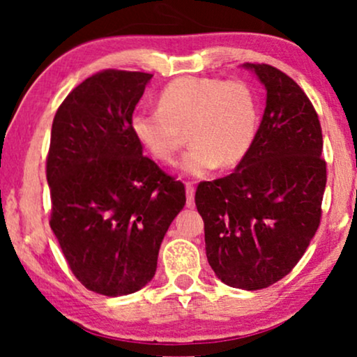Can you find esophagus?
Segmentation results:
<instances>
[{
  "instance_id": "1",
  "label": "esophagus",
  "mask_w": 357,
  "mask_h": 357,
  "mask_svg": "<svg viewBox=\"0 0 357 357\" xmlns=\"http://www.w3.org/2000/svg\"><path fill=\"white\" fill-rule=\"evenodd\" d=\"M185 192H187V207H194V195H195V187L194 183L187 182L185 183Z\"/></svg>"
}]
</instances>
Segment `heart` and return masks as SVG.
I'll list each match as a JSON object with an SVG mask.
<instances>
[{
  "label": "heart",
  "mask_w": 357,
  "mask_h": 357,
  "mask_svg": "<svg viewBox=\"0 0 357 357\" xmlns=\"http://www.w3.org/2000/svg\"><path fill=\"white\" fill-rule=\"evenodd\" d=\"M133 135L155 160L172 163L187 140L192 146L180 170L202 177L217 167L241 163L259 125L255 93L241 79L182 77L163 86L158 108L133 113Z\"/></svg>",
  "instance_id": "1"
}]
</instances>
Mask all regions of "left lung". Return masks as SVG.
Wrapping results in <instances>:
<instances>
[{
  "label": "left lung",
  "mask_w": 357,
  "mask_h": 357,
  "mask_svg": "<svg viewBox=\"0 0 357 357\" xmlns=\"http://www.w3.org/2000/svg\"><path fill=\"white\" fill-rule=\"evenodd\" d=\"M244 66L267 90L262 121L232 174L199 183L195 205L217 278L257 291L286 278L316 236L328 174L319 116L303 88L266 63Z\"/></svg>",
  "instance_id": "obj_1"
}]
</instances>
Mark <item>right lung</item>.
Masks as SVG:
<instances>
[{
    "instance_id": "right-lung-1",
    "label": "right lung",
    "mask_w": 357,
    "mask_h": 357,
    "mask_svg": "<svg viewBox=\"0 0 357 357\" xmlns=\"http://www.w3.org/2000/svg\"><path fill=\"white\" fill-rule=\"evenodd\" d=\"M152 77L98 71L70 91L52 125L50 227L75 278L108 297L152 280L163 236L187 200L183 183L142 155L130 125Z\"/></svg>"
}]
</instances>
